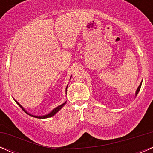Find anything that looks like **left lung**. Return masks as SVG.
<instances>
[{
    "instance_id": "obj_1",
    "label": "left lung",
    "mask_w": 153,
    "mask_h": 153,
    "mask_svg": "<svg viewBox=\"0 0 153 153\" xmlns=\"http://www.w3.org/2000/svg\"><path fill=\"white\" fill-rule=\"evenodd\" d=\"M141 85H142V83H140V85H139V87L137 88V91H136V96L138 94L139 91H140V88H141Z\"/></svg>"
}]
</instances>
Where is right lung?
I'll return each mask as SVG.
<instances>
[{
  "label": "right lung",
  "mask_w": 153,
  "mask_h": 153,
  "mask_svg": "<svg viewBox=\"0 0 153 153\" xmlns=\"http://www.w3.org/2000/svg\"><path fill=\"white\" fill-rule=\"evenodd\" d=\"M67 88H68V87L66 88V90H67ZM16 102L17 103V104H18L19 106H20L21 108H22V109L24 111H26L24 110V108H23V107H22V106H21V105L19 104V103L18 102H17V101H16ZM65 103H66V102H65V103H63V104H62V105H60V106H59L58 107H57V108H54V110H52V111H51L50 114H47V115H45V116H42V117H37V116H33V115H32V117H35V118H39V119H45V118H49V117H53V116H54V114H55L56 113H57V112H58L60 110L61 108H62V107L65 106ZM26 113H27V112H26ZM27 114H28V113H27ZM28 114L31 115L30 114Z\"/></svg>",
  "instance_id": "right-lung-1"
}]
</instances>
